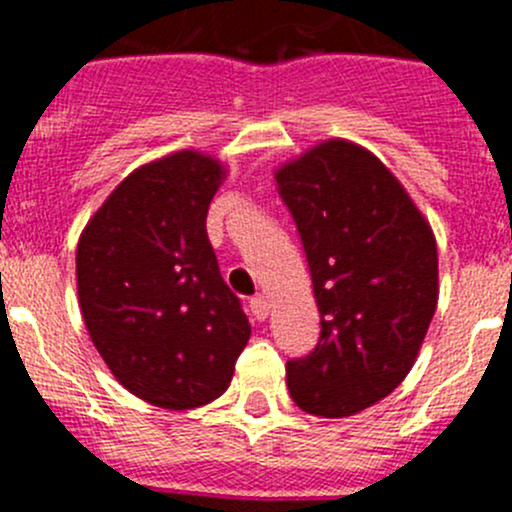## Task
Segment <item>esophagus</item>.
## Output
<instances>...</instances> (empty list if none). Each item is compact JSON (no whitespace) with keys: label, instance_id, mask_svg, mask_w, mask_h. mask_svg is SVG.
I'll list each match as a JSON object with an SVG mask.
<instances>
[{"label":"esophagus","instance_id":"obj_1","mask_svg":"<svg viewBox=\"0 0 512 512\" xmlns=\"http://www.w3.org/2000/svg\"><path fill=\"white\" fill-rule=\"evenodd\" d=\"M250 312H252V317L260 319V322H265L267 314H270V302H267V297H262V294L252 297L250 299Z\"/></svg>","mask_w":512,"mask_h":512}]
</instances>
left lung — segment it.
I'll use <instances>...</instances> for the list:
<instances>
[{"instance_id":"left-lung-1","label":"left lung","mask_w":512,"mask_h":512,"mask_svg":"<svg viewBox=\"0 0 512 512\" xmlns=\"http://www.w3.org/2000/svg\"><path fill=\"white\" fill-rule=\"evenodd\" d=\"M312 275L317 347L287 361L289 396L324 418L352 416L404 381L438 299L436 240L379 158L327 141L277 170Z\"/></svg>"}]
</instances>
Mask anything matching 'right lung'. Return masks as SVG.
Listing matches in <instances>:
<instances>
[{
	"label": "right lung",
	"mask_w": 512,
	"mask_h": 512,
	"mask_svg": "<svg viewBox=\"0 0 512 512\" xmlns=\"http://www.w3.org/2000/svg\"><path fill=\"white\" fill-rule=\"evenodd\" d=\"M218 160L180 151L128 175L86 225L76 280L98 354L131 394L195 409L230 386L250 339L205 230Z\"/></svg>",
	"instance_id": "obj_1"
}]
</instances>
